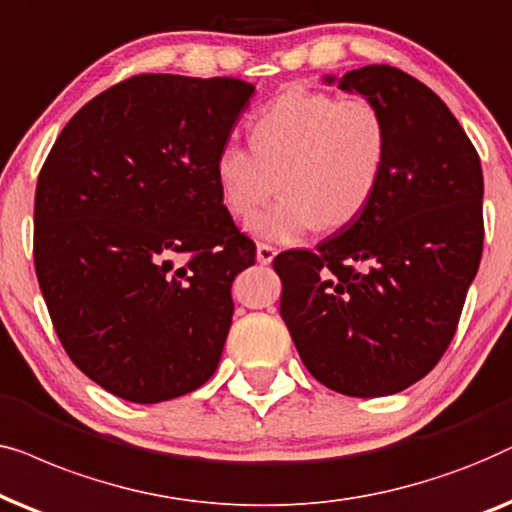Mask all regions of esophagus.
Returning <instances> with one entry per match:
<instances>
[{
	"mask_svg": "<svg viewBox=\"0 0 512 512\" xmlns=\"http://www.w3.org/2000/svg\"><path fill=\"white\" fill-rule=\"evenodd\" d=\"M276 257V248L269 243H257V262L269 264Z\"/></svg>",
	"mask_w": 512,
	"mask_h": 512,
	"instance_id": "1",
	"label": "esophagus"
}]
</instances>
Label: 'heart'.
<instances>
[{"label": "heart", "instance_id": "1", "mask_svg": "<svg viewBox=\"0 0 512 512\" xmlns=\"http://www.w3.org/2000/svg\"><path fill=\"white\" fill-rule=\"evenodd\" d=\"M250 149L227 145L213 175L222 208L243 222L278 192V201L250 222L252 234L292 241L318 229H342L372 201L388 161V121L370 98L288 88L252 114Z\"/></svg>", "mask_w": 512, "mask_h": 512}]
</instances>
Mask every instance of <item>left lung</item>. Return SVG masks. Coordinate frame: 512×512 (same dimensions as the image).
I'll list each match as a JSON object with an SVG mask.
<instances>
[{
  "mask_svg": "<svg viewBox=\"0 0 512 512\" xmlns=\"http://www.w3.org/2000/svg\"><path fill=\"white\" fill-rule=\"evenodd\" d=\"M337 84L384 109L386 170L358 220L274 269L306 370L379 398L424 379L454 339L482 257V166L445 102L407 72L367 65Z\"/></svg>",
  "mask_w": 512,
  "mask_h": 512,
  "instance_id": "1",
  "label": "left lung"
}]
</instances>
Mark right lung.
<instances>
[{
	"label": "right lung",
	"mask_w": 512,
	"mask_h": 512,
	"mask_svg": "<svg viewBox=\"0 0 512 512\" xmlns=\"http://www.w3.org/2000/svg\"><path fill=\"white\" fill-rule=\"evenodd\" d=\"M252 91L135 74L86 102L39 170V288L67 356L112 395L163 403L220 365L255 243L222 208L213 163Z\"/></svg>",
	"instance_id": "obj_1"
}]
</instances>
